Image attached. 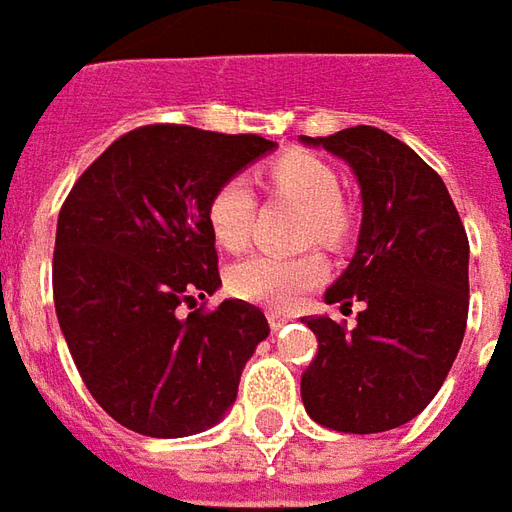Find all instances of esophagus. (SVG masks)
<instances>
[{"label":"esophagus","instance_id":"obj_1","mask_svg":"<svg viewBox=\"0 0 512 512\" xmlns=\"http://www.w3.org/2000/svg\"><path fill=\"white\" fill-rule=\"evenodd\" d=\"M288 321H291V316H285L280 310H268V324H271V330H282Z\"/></svg>","mask_w":512,"mask_h":512}]
</instances>
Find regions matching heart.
<instances>
[{"label":"heart","mask_w":512,"mask_h":512,"mask_svg":"<svg viewBox=\"0 0 512 512\" xmlns=\"http://www.w3.org/2000/svg\"><path fill=\"white\" fill-rule=\"evenodd\" d=\"M268 180L274 191L288 196L293 202L310 210V238L321 244H338L343 235L341 213V182L338 174L305 152H291L271 163ZM255 213V194L244 177H230L216 188L207 205L210 232L224 249H241L249 238ZM327 277L324 260L316 255L302 257H277V255H252L230 268L227 285L238 299L255 302V305L285 310L302 302V296L318 288Z\"/></svg>","instance_id":"b5f03b06"}]
</instances>
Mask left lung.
I'll return each mask as SVG.
<instances>
[{"label":"left lung","mask_w":512,"mask_h":512,"mask_svg":"<svg viewBox=\"0 0 512 512\" xmlns=\"http://www.w3.org/2000/svg\"><path fill=\"white\" fill-rule=\"evenodd\" d=\"M352 169L363 219L355 257L324 302H363L355 330L302 318L318 355L302 374L307 416L338 432L396 430L430 405L455 363L468 316V238L443 180L377 127L299 138Z\"/></svg>","instance_id":"left-lung-1"}]
</instances>
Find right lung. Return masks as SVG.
I'll return each instance as SVG.
<instances>
[{"instance_id":"right-lung-1","label":"right lung","mask_w":512,"mask_h":512,"mask_svg":"<svg viewBox=\"0 0 512 512\" xmlns=\"http://www.w3.org/2000/svg\"><path fill=\"white\" fill-rule=\"evenodd\" d=\"M274 149L260 135L152 124L107 146L63 202L57 321L82 382L121 427L185 438L235 402L266 316L244 299L180 310L221 285L210 196Z\"/></svg>"}]
</instances>
